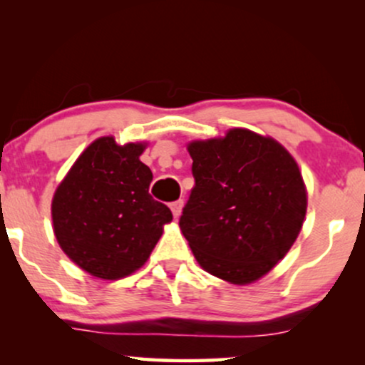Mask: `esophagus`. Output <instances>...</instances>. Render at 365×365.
Masks as SVG:
<instances>
[{
  "instance_id": "esophagus-1",
  "label": "esophagus",
  "mask_w": 365,
  "mask_h": 365,
  "mask_svg": "<svg viewBox=\"0 0 365 365\" xmlns=\"http://www.w3.org/2000/svg\"><path fill=\"white\" fill-rule=\"evenodd\" d=\"M170 207H171V212H173V216H175V217H178V216H180V212H182L183 200H182V199L175 200V202H171V204H170Z\"/></svg>"
}]
</instances>
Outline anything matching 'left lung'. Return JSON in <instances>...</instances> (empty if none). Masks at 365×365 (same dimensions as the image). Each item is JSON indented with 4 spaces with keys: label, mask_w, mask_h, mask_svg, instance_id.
I'll return each instance as SVG.
<instances>
[{
    "label": "left lung",
    "mask_w": 365,
    "mask_h": 365,
    "mask_svg": "<svg viewBox=\"0 0 365 365\" xmlns=\"http://www.w3.org/2000/svg\"><path fill=\"white\" fill-rule=\"evenodd\" d=\"M192 188L180 228L197 262L230 283L269 273L302 228L307 192L288 150L269 137L233 128L195 140Z\"/></svg>",
    "instance_id": "1"
}]
</instances>
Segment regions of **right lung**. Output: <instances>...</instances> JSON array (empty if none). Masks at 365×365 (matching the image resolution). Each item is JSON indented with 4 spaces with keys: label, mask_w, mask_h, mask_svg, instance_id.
Here are the masks:
<instances>
[{
    "label": "right lung",
    "mask_w": 365,
    "mask_h": 365,
    "mask_svg": "<svg viewBox=\"0 0 365 365\" xmlns=\"http://www.w3.org/2000/svg\"><path fill=\"white\" fill-rule=\"evenodd\" d=\"M144 144L118 145L101 137L81 154L53 197L54 235L83 271L120 279L148 261L173 220L153 199V171L140 161Z\"/></svg>",
    "instance_id": "add662e5"
}]
</instances>
